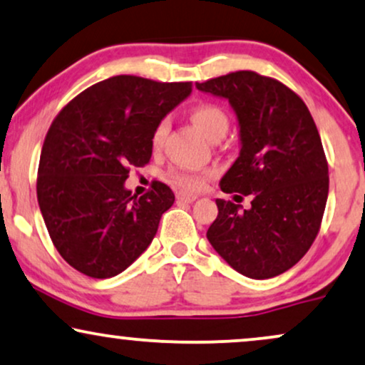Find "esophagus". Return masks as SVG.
I'll return each mask as SVG.
<instances>
[{
	"instance_id": "esophagus-1",
	"label": "esophagus",
	"mask_w": 365,
	"mask_h": 365,
	"mask_svg": "<svg viewBox=\"0 0 365 365\" xmlns=\"http://www.w3.org/2000/svg\"><path fill=\"white\" fill-rule=\"evenodd\" d=\"M195 198H197L195 193H188V192H178L177 193V200L178 202H185V204H192Z\"/></svg>"
}]
</instances>
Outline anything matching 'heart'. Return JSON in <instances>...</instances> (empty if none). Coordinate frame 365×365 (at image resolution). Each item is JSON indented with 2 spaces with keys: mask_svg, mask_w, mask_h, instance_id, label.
Returning <instances> with one entry per match:
<instances>
[{
  "mask_svg": "<svg viewBox=\"0 0 365 365\" xmlns=\"http://www.w3.org/2000/svg\"><path fill=\"white\" fill-rule=\"evenodd\" d=\"M190 118L195 126L200 129L202 135L209 138L210 141L219 140V138H224L225 133L229 129V116L227 113L217 104H200L197 108L192 109ZM170 129V121L168 119H161V121L156 124L153 136H151V141H153L155 148H160L163 145L165 138L168 135ZM210 173H193V172H172L173 182L183 188V190H200L204 187L205 178L209 177Z\"/></svg>",
  "mask_w": 365,
  "mask_h": 365,
  "instance_id": "1",
  "label": "heart"
}]
</instances>
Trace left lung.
<instances>
[{
	"label": "left lung",
	"mask_w": 365,
	"mask_h": 365,
	"mask_svg": "<svg viewBox=\"0 0 365 365\" xmlns=\"http://www.w3.org/2000/svg\"><path fill=\"white\" fill-rule=\"evenodd\" d=\"M227 99L241 151L220 190L252 195L249 209L217 198L207 239L230 267L252 279L274 278L307 255L329 197V165L307 104L271 77L239 71L198 84Z\"/></svg>",
	"instance_id": "obj_1"
}]
</instances>
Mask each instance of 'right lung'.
I'll return each mask as SVG.
<instances>
[{"instance_id": "1", "label": "right lung", "mask_w": 365, "mask_h": 365, "mask_svg": "<svg viewBox=\"0 0 365 365\" xmlns=\"http://www.w3.org/2000/svg\"><path fill=\"white\" fill-rule=\"evenodd\" d=\"M192 82L116 76L81 92L53 119L40 155L36 197L60 256L91 278H113L153 241L170 187L133 195L129 167L153 151V131L185 101Z\"/></svg>"}]
</instances>
